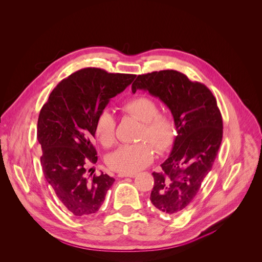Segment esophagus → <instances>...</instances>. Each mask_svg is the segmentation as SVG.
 Returning <instances> with one entry per match:
<instances>
[{
    "label": "esophagus",
    "instance_id": "obj_1",
    "mask_svg": "<svg viewBox=\"0 0 262 262\" xmlns=\"http://www.w3.org/2000/svg\"><path fill=\"white\" fill-rule=\"evenodd\" d=\"M120 178H125V177H129V178H135L136 173H124V172H119L118 175Z\"/></svg>",
    "mask_w": 262,
    "mask_h": 262
}]
</instances>
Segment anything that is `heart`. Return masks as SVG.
<instances>
[{
  "instance_id": "b5f03b06",
  "label": "heart",
  "mask_w": 262,
  "mask_h": 262,
  "mask_svg": "<svg viewBox=\"0 0 262 262\" xmlns=\"http://www.w3.org/2000/svg\"><path fill=\"white\" fill-rule=\"evenodd\" d=\"M122 111L143 122L140 141L152 144L157 152L167 150L173 143L176 127L172 119L158 113L155 101L148 97L138 96L126 101ZM96 136L105 147H110L115 140V118L109 111H103L95 125ZM153 159V148L146 142L134 145H123L108 157V165L119 172L134 173L147 166Z\"/></svg>"
}]
</instances>
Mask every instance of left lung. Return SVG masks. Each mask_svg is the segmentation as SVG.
Instances as JSON below:
<instances>
[{"instance_id": "8db88e82", "label": "left lung", "mask_w": 262, "mask_h": 262, "mask_svg": "<svg viewBox=\"0 0 262 262\" xmlns=\"http://www.w3.org/2000/svg\"><path fill=\"white\" fill-rule=\"evenodd\" d=\"M146 91L170 110L177 136L169 156L153 171L150 201L160 212L175 215L195 198L212 169L223 135V122L211 91L184 74L164 70L139 75L132 85L135 94Z\"/></svg>"}]
</instances>
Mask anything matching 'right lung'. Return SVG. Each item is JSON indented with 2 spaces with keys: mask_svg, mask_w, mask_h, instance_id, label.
Masks as SVG:
<instances>
[{
  "mask_svg": "<svg viewBox=\"0 0 262 262\" xmlns=\"http://www.w3.org/2000/svg\"><path fill=\"white\" fill-rule=\"evenodd\" d=\"M135 78L97 68L79 70L56 85L40 111L37 138L45 179L77 217L97 213L115 181L103 172L89 176L86 166L98 160L93 140L99 115Z\"/></svg>",
  "mask_w": 262,
  "mask_h": 262,
  "instance_id": "add662e5",
  "label": "right lung"
}]
</instances>
